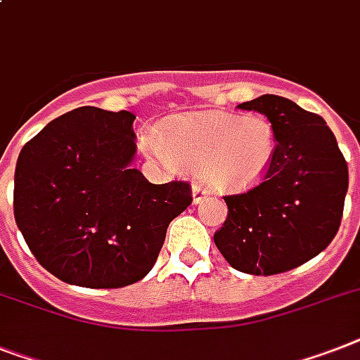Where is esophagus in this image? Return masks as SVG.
Segmentation results:
<instances>
[{"label": "esophagus", "instance_id": "obj_1", "mask_svg": "<svg viewBox=\"0 0 360 360\" xmlns=\"http://www.w3.org/2000/svg\"><path fill=\"white\" fill-rule=\"evenodd\" d=\"M192 194H194V203H200V201H203L209 195V188H205L203 185H200V183H195L194 186H192Z\"/></svg>", "mask_w": 360, "mask_h": 360}]
</instances>
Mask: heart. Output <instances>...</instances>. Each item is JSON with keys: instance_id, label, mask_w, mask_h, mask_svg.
<instances>
[{"instance_id": "1", "label": "heart", "mask_w": 360, "mask_h": 360, "mask_svg": "<svg viewBox=\"0 0 360 360\" xmlns=\"http://www.w3.org/2000/svg\"><path fill=\"white\" fill-rule=\"evenodd\" d=\"M146 150L159 159L198 170L201 181L212 188L244 190L270 168L276 131L261 114H190L166 125L159 142L146 140Z\"/></svg>"}]
</instances>
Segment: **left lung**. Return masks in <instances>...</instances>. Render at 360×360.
I'll list each match as a JSON object with an SVG mask.
<instances>
[{"label": "left lung", "instance_id": "1", "mask_svg": "<svg viewBox=\"0 0 360 360\" xmlns=\"http://www.w3.org/2000/svg\"><path fill=\"white\" fill-rule=\"evenodd\" d=\"M266 114L276 153L259 185L224 195L229 214L214 244L235 270L276 276L311 261L340 227L347 162L322 116L264 94L238 105Z\"/></svg>", "mask_w": 360, "mask_h": 360}]
</instances>
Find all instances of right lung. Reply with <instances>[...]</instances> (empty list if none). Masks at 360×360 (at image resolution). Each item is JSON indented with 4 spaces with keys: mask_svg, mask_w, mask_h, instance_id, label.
I'll return each mask as SVG.
<instances>
[{
    "mask_svg": "<svg viewBox=\"0 0 360 360\" xmlns=\"http://www.w3.org/2000/svg\"><path fill=\"white\" fill-rule=\"evenodd\" d=\"M134 118L79 107L20 151L14 218L34 259L60 281L86 288L140 281L170 221L192 203L190 183L151 185L131 166Z\"/></svg>",
    "mask_w": 360,
    "mask_h": 360,
    "instance_id": "obj_1",
    "label": "right lung"
}]
</instances>
